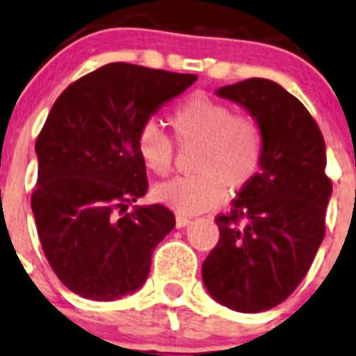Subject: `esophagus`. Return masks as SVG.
I'll return each mask as SVG.
<instances>
[{"instance_id": "34e87169", "label": "esophagus", "mask_w": 356, "mask_h": 356, "mask_svg": "<svg viewBox=\"0 0 356 356\" xmlns=\"http://www.w3.org/2000/svg\"><path fill=\"white\" fill-rule=\"evenodd\" d=\"M189 223H191V218H188V216L177 214V218H175V225H177V228L188 227Z\"/></svg>"}]
</instances>
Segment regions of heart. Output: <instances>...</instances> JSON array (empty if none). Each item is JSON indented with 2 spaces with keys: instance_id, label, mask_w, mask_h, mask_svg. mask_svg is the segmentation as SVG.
Here are the masks:
<instances>
[{
  "instance_id": "obj_1",
  "label": "heart",
  "mask_w": 356,
  "mask_h": 356,
  "mask_svg": "<svg viewBox=\"0 0 356 356\" xmlns=\"http://www.w3.org/2000/svg\"><path fill=\"white\" fill-rule=\"evenodd\" d=\"M168 122L181 145H197L191 175H181L154 188L161 204L198 214L219 207L230 193L244 191L260 174L265 133L248 112H234L225 102L207 95L189 96L172 111ZM137 151L147 170L167 175L174 165L175 145L154 122L138 131Z\"/></svg>"
}]
</instances>
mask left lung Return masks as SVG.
Here are the masks:
<instances>
[{
    "instance_id": "obj_1",
    "label": "left lung",
    "mask_w": 356,
    "mask_h": 356,
    "mask_svg": "<svg viewBox=\"0 0 356 356\" xmlns=\"http://www.w3.org/2000/svg\"><path fill=\"white\" fill-rule=\"evenodd\" d=\"M260 121V174L218 214L219 241L202 265L214 300L238 313H261L302 283L325 237L332 181L320 126L300 99L268 79L218 89Z\"/></svg>"
}]
</instances>
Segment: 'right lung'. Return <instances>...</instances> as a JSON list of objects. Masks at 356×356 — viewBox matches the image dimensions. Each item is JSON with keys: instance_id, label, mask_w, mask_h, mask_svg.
<instances>
[{"instance_id": "right-lung-1", "label": "right lung", "mask_w": 356, "mask_h": 356, "mask_svg": "<svg viewBox=\"0 0 356 356\" xmlns=\"http://www.w3.org/2000/svg\"><path fill=\"white\" fill-rule=\"evenodd\" d=\"M197 79L108 63L72 82L52 105L36 138L31 209L45 258L73 293L115 300L144 284L175 216L159 204L128 211L149 188L138 131Z\"/></svg>"}]
</instances>
